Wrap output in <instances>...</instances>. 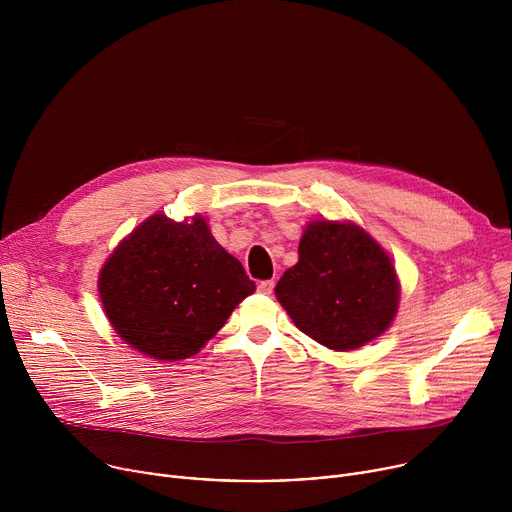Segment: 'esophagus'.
<instances>
[{
	"label": "esophagus",
	"mask_w": 512,
	"mask_h": 512,
	"mask_svg": "<svg viewBox=\"0 0 512 512\" xmlns=\"http://www.w3.org/2000/svg\"><path fill=\"white\" fill-rule=\"evenodd\" d=\"M273 281L271 279H267V281H261L259 285H257V289H259V294H263V296H271V291H273Z\"/></svg>",
	"instance_id": "34e87169"
}]
</instances>
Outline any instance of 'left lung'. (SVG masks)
I'll list each match as a JSON object with an SVG mask.
<instances>
[{"label":"left lung","instance_id":"obj_1","mask_svg":"<svg viewBox=\"0 0 512 512\" xmlns=\"http://www.w3.org/2000/svg\"><path fill=\"white\" fill-rule=\"evenodd\" d=\"M275 298L312 340L348 352L393 324L401 283L389 253L362 227L318 218L306 225L298 263L277 281Z\"/></svg>","mask_w":512,"mask_h":512}]
</instances>
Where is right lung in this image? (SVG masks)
<instances>
[{"instance_id":"add662e5","label":"right lung","mask_w":512,"mask_h":512,"mask_svg":"<svg viewBox=\"0 0 512 512\" xmlns=\"http://www.w3.org/2000/svg\"><path fill=\"white\" fill-rule=\"evenodd\" d=\"M99 298L115 334L150 358H188L255 291L239 259L202 214L174 221L158 212L135 227L99 271Z\"/></svg>"}]
</instances>
